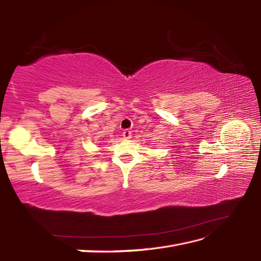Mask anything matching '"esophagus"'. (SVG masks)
<instances>
[{"instance_id":"34e87169","label":"esophagus","mask_w":261,"mask_h":261,"mask_svg":"<svg viewBox=\"0 0 261 261\" xmlns=\"http://www.w3.org/2000/svg\"><path fill=\"white\" fill-rule=\"evenodd\" d=\"M131 137H132V134H131L130 130H124L123 131V138H124V139H130Z\"/></svg>"}]
</instances>
